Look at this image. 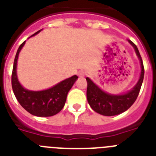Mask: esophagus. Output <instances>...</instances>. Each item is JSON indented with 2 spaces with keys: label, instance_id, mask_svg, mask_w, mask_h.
<instances>
[{
  "label": "esophagus",
  "instance_id": "34e87169",
  "mask_svg": "<svg viewBox=\"0 0 156 156\" xmlns=\"http://www.w3.org/2000/svg\"><path fill=\"white\" fill-rule=\"evenodd\" d=\"M78 75H79V77H84L85 75L86 74V71H84V70H80V71H78Z\"/></svg>",
  "mask_w": 156,
  "mask_h": 156
}]
</instances>
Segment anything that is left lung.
I'll list each match as a JSON object with an SVG mask.
<instances>
[{
	"mask_svg": "<svg viewBox=\"0 0 156 156\" xmlns=\"http://www.w3.org/2000/svg\"><path fill=\"white\" fill-rule=\"evenodd\" d=\"M128 41L134 48L135 52L140 60V67H141L139 80L132 89L124 94H110L104 92L101 88H99L90 78H86L87 81L86 96H87L88 102L94 112L101 114L102 115L113 116L126 112L133 104L140 93V87L143 82L144 74L143 61L136 44L130 40H128Z\"/></svg>",
	"mask_w": 156,
	"mask_h": 156,
	"instance_id": "left-lung-1",
	"label": "left lung"
}]
</instances>
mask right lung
Listing matches in <instances>:
<instances>
[{"mask_svg":"<svg viewBox=\"0 0 156 156\" xmlns=\"http://www.w3.org/2000/svg\"><path fill=\"white\" fill-rule=\"evenodd\" d=\"M41 30L36 32L30 37L38 34ZM25 42L26 41L19 47L13 64L12 86L14 94L20 105L31 115L38 117L53 116L63 109L67 100V93L78 78L77 75H74L59 82L52 88L41 91H31L23 88L17 78L16 67L19 54Z\"/></svg>","mask_w":156,"mask_h":156,"instance_id":"obj_1","label":"right lung"}]
</instances>
